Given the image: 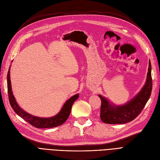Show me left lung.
I'll use <instances>...</instances> for the list:
<instances>
[{"instance_id": "8db88e82", "label": "left lung", "mask_w": 160, "mask_h": 160, "mask_svg": "<svg viewBox=\"0 0 160 160\" xmlns=\"http://www.w3.org/2000/svg\"><path fill=\"white\" fill-rule=\"evenodd\" d=\"M152 90V65L149 60V67L145 84L138 93L123 105H116L106 98L99 94L101 100L100 119L106 123L121 124L133 120L140 114L150 97Z\"/></svg>"}]
</instances>
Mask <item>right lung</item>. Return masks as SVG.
<instances>
[{
    "mask_svg": "<svg viewBox=\"0 0 160 160\" xmlns=\"http://www.w3.org/2000/svg\"><path fill=\"white\" fill-rule=\"evenodd\" d=\"M11 66L9 67L7 74L8 94L10 104H11V106L12 108L14 111L16 112V114L18 115L20 118H22L26 122L29 123L30 124H31L32 126L37 128H55L64 123L69 117L72 109V106L74 104V102L78 98L79 94H75L73 96L70 98L64 103L63 106L62 107L60 111L54 116L50 118H40L30 114L29 113L25 112L18 106V103L17 102L16 99H15L13 95L11 82V76H11V74H11V72H10V71H11Z\"/></svg>",
    "mask_w": 160,
    "mask_h": 160,
    "instance_id": "obj_1",
    "label": "right lung"
}]
</instances>
